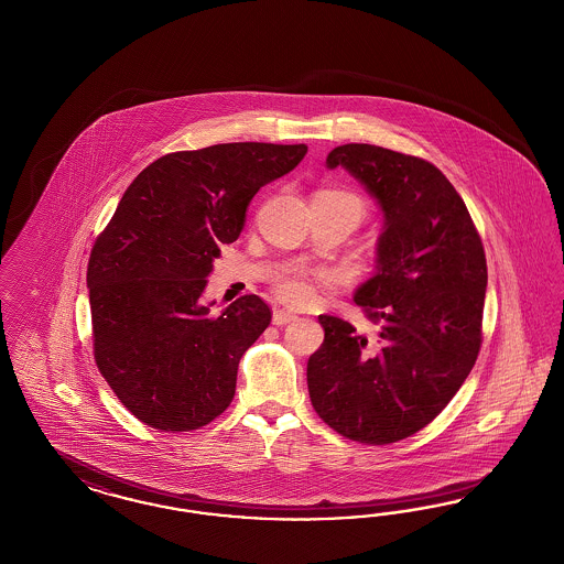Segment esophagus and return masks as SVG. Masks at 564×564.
I'll list each match as a JSON object with an SVG mask.
<instances>
[{
	"label": "esophagus",
	"mask_w": 564,
	"mask_h": 564,
	"mask_svg": "<svg viewBox=\"0 0 564 564\" xmlns=\"http://www.w3.org/2000/svg\"><path fill=\"white\" fill-rule=\"evenodd\" d=\"M297 316L290 311H274L272 312V323L276 325V327H283V325H290L293 323Z\"/></svg>",
	"instance_id": "34e87169"
}]
</instances>
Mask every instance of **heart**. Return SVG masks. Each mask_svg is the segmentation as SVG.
<instances>
[{
	"label": "heart",
	"mask_w": 564,
	"mask_h": 564,
	"mask_svg": "<svg viewBox=\"0 0 564 564\" xmlns=\"http://www.w3.org/2000/svg\"><path fill=\"white\" fill-rule=\"evenodd\" d=\"M321 194L329 195L333 199L350 206L351 213L356 216V223H360L365 218L367 208L358 195L350 194V192H337V189H327ZM335 281H337L335 274L329 271H293L276 279L274 292L290 306L308 308L318 300V292L323 288L335 285Z\"/></svg>",
	"instance_id": "obj_1"
}]
</instances>
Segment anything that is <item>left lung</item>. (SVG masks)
<instances>
[{
    "label": "left lung",
    "instance_id": "1",
    "mask_svg": "<svg viewBox=\"0 0 564 564\" xmlns=\"http://www.w3.org/2000/svg\"><path fill=\"white\" fill-rule=\"evenodd\" d=\"M346 166L386 214L377 274L354 302L377 327L362 335L321 314L308 358L316 414L358 444L406 440L446 409L484 341L487 262L479 231L444 173L419 155L346 143L327 166Z\"/></svg>",
    "mask_w": 564,
    "mask_h": 564
}]
</instances>
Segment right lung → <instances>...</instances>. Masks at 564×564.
Returning a JSON list of instances; mask_svg holds the SVG:
<instances>
[{
  "label": "right lung",
  "instance_id": "add662e5",
  "mask_svg": "<svg viewBox=\"0 0 564 564\" xmlns=\"http://www.w3.org/2000/svg\"><path fill=\"white\" fill-rule=\"evenodd\" d=\"M306 152L304 143L246 141L162 155L98 235L87 264L96 365L148 427L195 431L234 402L239 360L272 312L252 293L210 314L199 295L256 192Z\"/></svg>",
  "mask_w": 564,
  "mask_h": 564
}]
</instances>
